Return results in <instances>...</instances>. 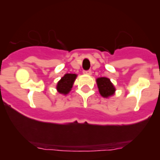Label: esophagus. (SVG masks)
Returning a JSON list of instances; mask_svg holds the SVG:
<instances>
[{
	"mask_svg": "<svg viewBox=\"0 0 160 160\" xmlns=\"http://www.w3.org/2000/svg\"><path fill=\"white\" fill-rule=\"evenodd\" d=\"M84 73L86 75H91L92 71L91 70H85V71H84Z\"/></svg>",
	"mask_w": 160,
	"mask_h": 160,
	"instance_id": "obj_1",
	"label": "esophagus"
}]
</instances>
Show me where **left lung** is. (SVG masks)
Segmentation results:
<instances>
[{
	"label": "left lung",
	"instance_id": "8db88e82",
	"mask_svg": "<svg viewBox=\"0 0 160 160\" xmlns=\"http://www.w3.org/2000/svg\"><path fill=\"white\" fill-rule=\"evenodd\" d=\"M97 86L101 95L104 97H108L114 93L115 88L109 79L106 77H101L97 80Z\"/></svg>",
	"mask_w": 160,
	"mask_h": 160
}]
</instances>
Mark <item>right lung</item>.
<instances>
[{"label":"right lung","instance_id":"right-lung-1","mask_svg":"<svg viewBox=\"0 0 160 160\" xmlns=\"http://www.w3.org/2000/svg\"><path fill=\"white\" fill-rule=\"evenodd\" d=\"M76 78V74H66L61 80L58 82L57 84V90L59 93L67 94L70 92L72 88V84L74 83Z\"/></svg>","mask_w":160,"mask_h":160}]
</instances>
